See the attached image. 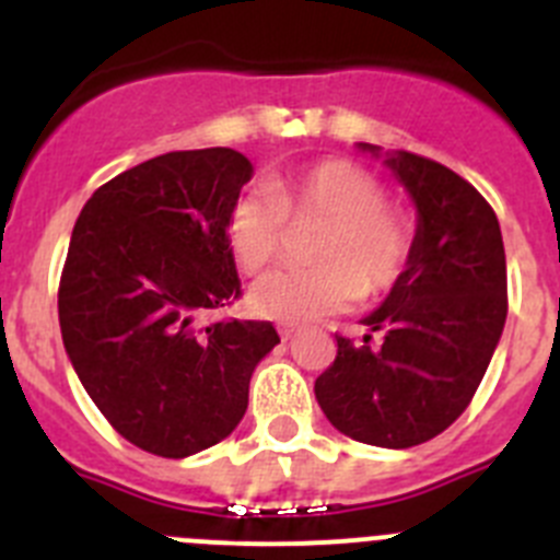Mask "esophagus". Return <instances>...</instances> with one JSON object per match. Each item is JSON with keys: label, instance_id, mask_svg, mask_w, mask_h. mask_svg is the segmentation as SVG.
Returning <instances> with one entry per match:
<instances>
[{"label": "esophagus", "instance_id": "obj_1", "mask_svg": "<svg viewBox=\"0 0 560 560\" xmlns=\"http://www.w3.org/2000/svg\"><path fill=\"white\" fill-rule=\"evenodd\" d=\"M294 334H296V330L291 328V325H283V328H280V339H283V341L294 339Z\"/></svg>", "mask_w": 560, "mask_h": 560}]
</instances>
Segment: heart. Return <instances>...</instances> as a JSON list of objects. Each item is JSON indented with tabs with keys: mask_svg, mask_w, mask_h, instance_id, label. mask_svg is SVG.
Masks as SVG:
<instances>
[{
	"mask_svg": "<svg viewBox=\"0 0 560 560\" xmlns=\"http://www.w3.org/2000/svg\"><path fill=\"white\" fill-rule=\"evenodd\" d=\"M285 221H325L311 269H280L252 289L257 316L303 325L339 314L364 296L381 300L404 280L415 226L373 173L348 160H323L275 179L269 190L237 196L226 212L232 255L246 271H264L285 246Z\"/></svg>",
	"mask_w": 560,
	"mask_h": 560,
	"instance_id": "heart-1",
	"label": "heart"
}]
</instances>
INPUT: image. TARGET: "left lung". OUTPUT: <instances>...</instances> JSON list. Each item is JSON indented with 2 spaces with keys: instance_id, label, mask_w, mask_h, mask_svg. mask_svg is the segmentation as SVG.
Here are the masks:
<instances>
[{
  "instance_id": "obj_1",
  "label": "left lung",
  "mask_w": 560,
  "mask_h": 560,
  "mask_svg": "<svg viewBox=\"0 0 560 560\" xmlns=\"http://www.w3.org/2000/svg\"><path fill=\"white\" fill-rule=\"evenodd\" d=\"M384 165L418 207L412 264L364 319V341L336 334V359L314 393L341 434L409 448L446 432L471 404L508 316V266L497 212L471 182L409 151L387 153Z\"/></svg>"
}]
</instances>
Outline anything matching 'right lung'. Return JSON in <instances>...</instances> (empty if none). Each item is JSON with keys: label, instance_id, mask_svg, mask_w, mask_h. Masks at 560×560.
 Wrapping results in <instances>:
<instances>
[{"label": "right lung", "instance_id": "obj_1", "mask_svg": "<svg viewBox=\"0 0 560 560\" xmlns=\"http://www.w3.org/2000/svg\"><path fill=\"white\" fill-rule=\"evenodd\" d=\"M252 173L232 148L162 153L97 187L72 230L63 348L114 432L156 457L232 434L280 341L271 323H201L241 296L226 212Z\"/></svg>", "mask_w": 560, "mask_h": 560}]
</instances>
